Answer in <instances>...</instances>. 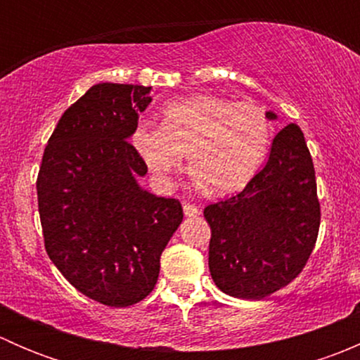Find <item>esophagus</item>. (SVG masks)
Masks as SVG:
<instances>
[{"label":"esophagus","instance_id":"obj_1","mask_svg":"<svg viewBox=\"0 0 360 360\" xmlns=\"http://www.w3.org/2000/svg\"><path fill=\"white\" fill-rule=\"evenodd\" d=\"M183 210H184V214H186L188 217H195V216H198V214H200V209H198L197 205H193V203H184Z\"/></svg>","mask_w":360,"mask_h":360}]
</instances>
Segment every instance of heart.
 <instances>
[{
	"mask_svg": "<svg viewBox=\"0 0 360 360\" xmlns=\"http://www.w3.org/2000/svg\"><path fill=\"white\" fill-rule=\"evenodd\" d=\"M271 143V123L257 104L198 94L169 103L162 122H139L130 144L155 183L170 188L186 155L197 186L216 193L244 188L259 170Z\"/></svg>",
	"mask_w": 360,
	"mask_h": 360,
	"instance_id": "1",
	"label": "heart"
}]
</instances>
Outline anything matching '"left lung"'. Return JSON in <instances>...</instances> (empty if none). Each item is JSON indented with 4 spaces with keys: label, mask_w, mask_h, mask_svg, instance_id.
<instances>
[{
    "label": "left lung",
    "mask_w": 360,
    "mask_h": 360,
    "mask_svg": "<svg viewBox=\"0 0 360 360\" xmlns=\"http://www.w3.org/2000/svg\"><path fill=\"white\" fill-rule=\"evenodd\" d=\"M268 120H277L266 111ZM209 270L223 292L263 300L301 274L321 226L314 162L296 123L275 136L263 169L240 193L207 205Z\"/></svg>",
    "instance_id": "8db88e82"
}]
</instances>
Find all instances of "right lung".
<instances>
[{
  "label": "right lung",
  "mask_w": 360,
  "mask_h": 360,
  "mask_svg": "<svg viewBox=\"0 0 360 360\" xmlns=\"http://www.w3.org/2000/svg\"><path fill=\"white\" fill-rule=\"evenodd\" d=\"M151 86L97 83L60 116L36 190L45 249L72 288L108 307L155 289L160 256L183 221L176 198L143 190L129 143Z\"/></svg>",
  "instance_id": "right-lung-1"
}]
</instances>
